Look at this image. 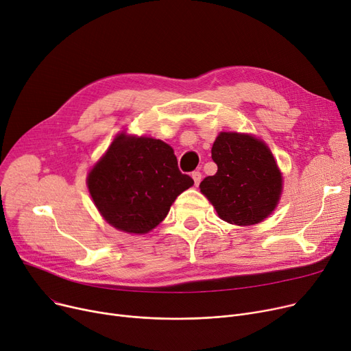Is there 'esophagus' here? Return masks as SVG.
Wrapping results in <instances>:
<instances>
[{
	"instance_id": "esophagus-1",
	"label": "esophagus",
	"mask_w": 351,
	"mask_h": 351,
	"mask_svg": "<svg viewBox=\"0 0 351 351\" xmlns=\"http://www.w3.org/2000/svg\"><path fill=\"white\" fill-rule=\"evenodd\" d=\"M191 177H193V180H194V182H195V185H198L199 182H201V178H202V174L199 173V171H193V174H191Z\"/></svg>"
}]
</instances>
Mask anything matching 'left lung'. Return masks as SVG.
Here are the masks:
<instances>
[{
	"instance_id": "obj_1",
	"label": "left lung",
	"mask_w": 351,
	"mask_h": 351,
	"mask_svg": "<svg viewBox=\"0 0 351 351\" xmlns=\"http://www.w3.org/2000/svg\"><path fill=\"white\" fill-rule=\"evenodd\" d=\"M215 176L199 189L230 223L254 225L269 215L282 193V176L266 144L250 134L221 133L211 150Z\"/></svg>"
}]
</instances>
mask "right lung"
I'll use <instances>...</instances> for the list:
<instances>
[{
    "mask_svg": "<svg viewBox=\"0 0 351 351\" xmlns=\"http://www.w3.org/2000/svg\"><path fill=\"white\" fill-rule=\"evenodd\" d=\"M194 180L178 170L173 149L161 140H113L92 169L88 187L95 205L114 228L146 234L167 217L171 204Z\"/></svg>",
    "mask_w": 351,
    "mask_h": 351,
    "instance_id": "obj_1",
    "label": "right lung"
}]
</instances>
